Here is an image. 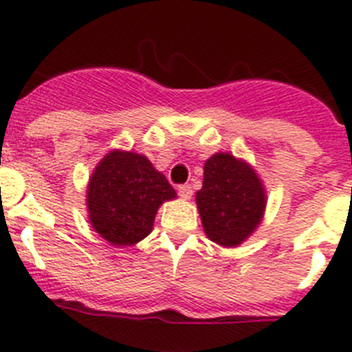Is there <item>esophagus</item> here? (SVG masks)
<instances>
[{
  "label": "esophagus",
  "mask_w": 352,
  "mask_h": 352,
  "mask_svg": "<svg viewBox=\"0 0 352 352\" xmlns=\"http://www.w3.org/2000/svg\"><path fill=\"white\" fill-rule=\"evenodd\" d=\"M177 191H179V196L184 199H189L192 196V188L189 186V184H182V186H179L177 188Z\"/></svg>",
  "instance_id": "obj_1"
}]
</instances>
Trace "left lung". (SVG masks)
<instances>
[{
	"instance_id": "1",
	"label": "left lung",
	"mask_w": 352,
	"mask_h": 352,
	"mask_svg": "<svg viewBox=\"0 0 352 352\" xmlns=\"http://www.w3.org/2000/svg\"><path fill=\"white\" fill-rule=\"evenodd\" d=\"M201 224L212 242L235 247L251 235L265 210V189L254 170L231 154H214L196 192Z\"/></svg>"
}]
</instances>
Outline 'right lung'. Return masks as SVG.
I'll return each mask as SVG.
<instances>
[{"label": "right lung", "mask_w": 352, "mask_h": 352, "mask_svg": "<svg viewBox=\"0 0 352 352\" xmlns=\"http://www.w3.org/2000/svg\"><path fill=\"white\" fill-rule=\"evenodd\" d=\"M175 191L151 161L113 151L94 170L87 186V208L94 230L113 245H133L151 233L160 205Z\"/></svg>", "instance_id": "obj_1"}]
</instances>
